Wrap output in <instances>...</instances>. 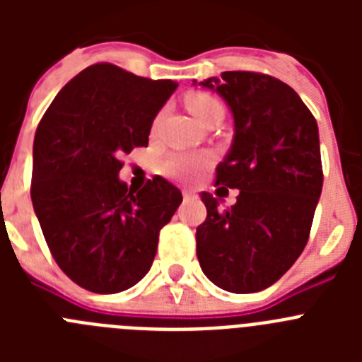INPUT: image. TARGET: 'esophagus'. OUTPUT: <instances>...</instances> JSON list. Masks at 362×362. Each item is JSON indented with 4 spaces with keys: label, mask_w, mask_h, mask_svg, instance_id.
Wrapping results in <instances>:
<instances>
[{
    "label": "esophagus",
    "mask_w": 362,
    "mask_h": 362,
    "mask_svg": "<svg viewBox=\"0 0 362 362\" xmlns=\"http://www.w3.org/2000/svg\"><path fill=\"white\" fill-rule=\"evenodd\" d=\"M183 197H185V201L194 199V197H196V192H194V190H183Z\"/></svg>",
    "instance_id": "obj_1"
}]
</instances>
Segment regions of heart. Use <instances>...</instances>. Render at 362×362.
<instances>
[{
    "mask_svg": "<svg viewBox=\"0 0 362 362\" xmlns=\"http://www.w3.org/2000/svg\"><path fill=\"white\" fill-rule=\"evenodd\" d=\"M185 105H187L192 116L196 117L201 124L216 116H223V105L214 95L204 94V92H192V94H188L185 98ZM209 163V153L175 152L166 158L165 165H163V170H165L166 175L179 179V181H190Z\"/></svg>",
    "mask_w": 362,
    "mask_h": 362,
    "instance_id": "obj_1",
    "label": "heart"
}]
</instances>
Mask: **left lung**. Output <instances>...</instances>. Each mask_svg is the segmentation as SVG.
<instances>
[{
	"label": "left lung",
	"mask_w": 362,
	"mask_h": 362,
	"mask_svg": "<svg viewBox=\"0 0 362 362\" xmlns=\"http://www.w3.org/2000/svg\"><path fill=\"white\" fill-rule=\"evenodd\" d=\"M223 98L233 139L217 165V185L238 188L226 210L203 192L206 219L197 226V259L216 286L261 292L305 250L322 190L319 129L292 86L255 72H223L192 81Z\"/></svg>",
	"instance_id": "8db88e82"
}]
</instances>
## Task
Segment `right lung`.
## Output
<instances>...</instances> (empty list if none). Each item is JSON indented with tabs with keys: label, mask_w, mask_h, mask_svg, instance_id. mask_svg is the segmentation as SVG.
<instances>
[{
	"label": "right lung",
	"mask_w": 362,
	"mask_h": 362,
	"mask_svg": "<svg viewBox=\"0 0 362 362\" xmlns=\"http://www.w3.org/2000/svg\"><path fill=\"white\" fill-rule=\"evenodd\" d=\"M177 88L98 63L63 86L36 130L30 197L56 263L95 293L129 290L148 274L159 230L183 196L163 177L141 190L119 179L121 156L148 145Z\"/></svg>",
	"instance_id": "1"
}]
</instances>
